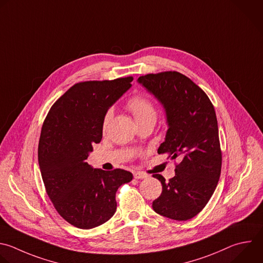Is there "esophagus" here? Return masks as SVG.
<instances>
[{
  "label": "esophagus",
  "mask_w": 263,
  "mask_h": 263,
  "mask_svg": "<svg viewBox=\"0 0 263 263\" xmlns=\"http://www.w3.org/2000/svg\"><path fill=\"white\" fill-rule=\"evenodd\" d=\"M133 176H134V179H137V180H142V179L147 178V176H146L145 173L140 172V171H136V172H134V173H133Z\"/></svg>",
  "instance_id": "esophagus-1"
}]
</instances>
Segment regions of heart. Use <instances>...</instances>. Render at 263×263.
Masks as SVG:
<instances>
[{
  "label": "heart",
  "instance_id": "1",
  "mask_svg": "<svg viewBox=\"0 0 263 263\" xmlns=\"http://www.w3.org/2000/svg\"><path fill=\"white\" fill-rule=\"evenodd\" d=\"M127 107L134 116L136 123H141L148 120L156 121L158 116V111L154 103L148 98L142 95H136L131 97L127 102ZM111 118H112V110L110 109L105 114L103 118V122H102L103 130L107 129Z\"/></svg>",
  "mask_w": 263,
  "mask_h": 263
}]
</instances>
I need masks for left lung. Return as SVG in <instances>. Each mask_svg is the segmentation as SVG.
<instances>
[{"mask_svg": "<svg viewBox=\"0 0 263 263\" xmlns=\"http://www.w3.org/2000/svg\"><path fill=\"white\" fill-rule=\"evenodd\" d=\"M137 81L166 111L168 130L158 153L181 160L169 181L153 174L162 184L153 209L166 218L187 221L203 210L220 179L222 153L215 108L200 87L180 72L146 74Z\"/></svg>", "mask_w": 263, "mask_h": 263, "instance_id": "obj_1", "label": "left lung"}]
</instances>
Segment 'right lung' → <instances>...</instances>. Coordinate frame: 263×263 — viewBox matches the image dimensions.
Returning <instances> with one entry per match:
<instances>
[{
	"label": "right lung",
	"mask_w": 263,
	"mask_h": 263,
	"mask_svg": "<svg viewBox=\"0 0 263 263\" xmlns=\"http://www.w3.org/2000/svg\"><path fill=\"white\" fill-rule=\"evenodd\" d=\"M132 76L75 83L49 109L38 145L46 193L60 216L80 229L108 221L117 211L116 193L132 181L124 169L105 171L85 160L102 139L108 108L130 89Z\"/></svg>",
	"instance_id": "add662e5"
}]
</instances>
